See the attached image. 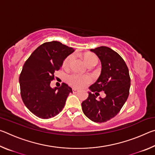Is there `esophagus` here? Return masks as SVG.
<instances>
[{
	"mask_svg": "<svg viewBox=\"0 0 155 155\" xmlns=\"http://www.w3.org/2000/svg\"><path fill=\"white\" fill-rule=\"evenodd\" d=\"M72 91H73V92H74V93H77L78 91V90H77V88H73V89H72Z\"/></svg>",
	"mask_w": 155,
	"mask_h": 155,
	"instance_id": "esophagus-1",
	"label": "esophagus"
}]
</instances>
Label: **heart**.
<instances>
[{"label": "heart", "instance_id": "1", "mask_svg": "<svg viewBox=\"0 0 155 155\" xmlns=\"http://www.w3.org/2000/svg\"><path fill=\"white\" fill-rule=\"evenodd\" d=\"M83 59L87 65L90 67L95 66L98 63V57L95 54L91 53L84 54ZM73 59H74V56L72 54L66 57L64 61V63H63V67H64V68H65V69L69 68L72 64ZM67 80L70 85L73 86V87L82 88L85 87L86 85L91 83V78L90 76L87 75H81L77 74V73H72V74L68 76Z\"/></svg>", "mask_w": 155, "mask_h": 155}]
</instances>
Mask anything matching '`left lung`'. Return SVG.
I'll return each mask as SVG.
<instances>
[{"instance_id": "1", "label": "left lung", "mask_w": 155, "mask_h": 155, "mask_svg": "<svg viewBox=\"0 0 155 155\" xmlns=\"http://www.w3.org/2000/svg\"><path fill=\"white\" fill-rule=\"evenodd\" d=\"M90 51L101 60V74L90 87L92 92L103 91L106 96L96 99L97 95L88 92L87 98L81 106L86 116L94 122H104L114 117L127 101L129 95L130 78L127 64L120 54L107 46Z\"/></svg>"}]
</instances>
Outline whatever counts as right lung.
I'll return each instance as SVG.
<instances>
[{
  "label": "right lung",
  "instance_id": "right-lung-1",
  "mask_svg": "<svg viewBox=\"0 0 155 155\" xmlns=\"http://www.w3.org/2000/svg\"><path fill=\"white\" fill-rule=\"evenodd\" d=\"M74 50L59 41L45 42L38 47L23 65L19 82L25 106L41 119L53 117L62 111L72 88L63 83L59 87L50 85L54 72Z\"/></svg>",
  "mask_w": 155,
  "mask_h": 155
}]
</instances>
